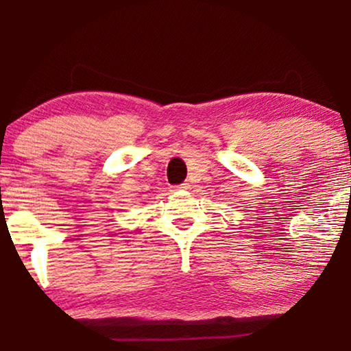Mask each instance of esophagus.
Instances as JSON below:
<instances>
[{"instance_id":"34e87169","label":"esophagus","mask_w":351,"mask_h":351,"mask_svg":"<svg viewBox=\"0 0 351 351\" xmlns=\"http://www.w3.org/2000/svg\"><path fill=\"white\" fill-rule=\"evenodd\" d=\"M189 187H191L189 182H182V184L176 186V189H189Z\"/></svg>"}]
</instances>
